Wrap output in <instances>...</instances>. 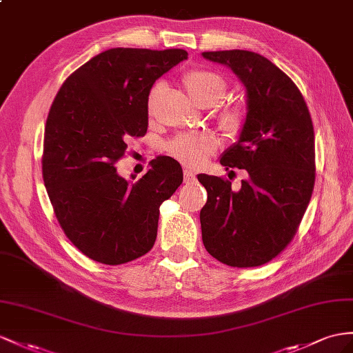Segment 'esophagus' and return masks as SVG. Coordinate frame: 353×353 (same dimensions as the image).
<instances>
[{
	"mask_svg": "<svg viewBox=\"0 0 353 353\" xmlns=\"http://www.w3.org/2000/svg\"><path fill=\"white\" fill-rule=\"evenodd\" d=\"M183 179H185V183H192V182H195L196 174L191 170H185L183 171Z\"/></svg>",
	"mask_w": 353,
	"mask_h": 353,
	"instance_id": "esophagus-1",
	"label": "esophagus"
}]
</instances>
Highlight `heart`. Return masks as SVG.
<instances>
[{
    "label": "heart",
    "instance_id": "1",
    "mask_svg": "<svg viewBox=\"0 0 353 353\" xmlns=\"http://www.w3.org/2000/svg\"><path fill=\"white\" fill-rule=\"evenodd\" d=\"M183 86L188 94L192 97L196 104L203 107L213 105L223 97L227 90L225 80L216 73L207 70H192L183 76ZM161 83H157L149 90L148 95V110L152 113L155 110L157 99L161 92ZM246 123V113L240 105L223 107L218 114V125L227 137H237L241 134ZM218 139L210 132H189L180 134L170 143L171 155L177 158L186 165L196 167L218 149Z\"/></svg>",
    "mask_w": 353,
    "mask_h": 353
}]
</instances>
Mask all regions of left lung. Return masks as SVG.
<instances>
[{"mask_svg": "<svg viewBox=\"0 0 353 353\" xmlns=\"http://www.w3.org/2000/svg\"><path fill=\"white\" fill-rule=\"evenodd\" d=\"M230 67L246 88V123L221 164L246 170L240 191L230 180L200 174L205 250L230 267L264 265L300 227L314 186V131L300 89L273 62L249 50L203 52ZM232 173V171H231Z\"/></svg>", "mask_w": 353, "mask_h": 353, "instance_id": "left-lung-1", "label": "left lung"}]
</instances>
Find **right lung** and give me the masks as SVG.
Here are the masks:
<instances>
[{
    "label": "right lung",
    "instance_id": "obj_1",
    "mask_svg": "<svg viewBox=\"0 0 353 353\" xmlns=\"http://www.w3.org/2000/svg\"><path fill=\"white\" fill-rule=\"evenodd\" d=\"M186 58L183 49H108L70 74L53 99L44 186L68 240L97 263L121 265L146 255L157 240L159 205L183 182L182 167L170 157L152 159L135 183L114 164L126 140L148 131L155 80Z\"/></svg>",
    "mask_w": 353,
    "mask_h": 353
}]
</instances>
